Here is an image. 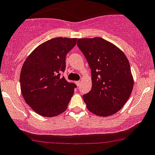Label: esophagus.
Segmentation results:
<instances>
[{"mask_svg":"<svg viewBox=\"0 0 155 155\" xmlns=\"http://www.w3.org/2000/svg\"><path fill=\"white\" fill-rule=\"evenodd\" d=\"M75 83H76V85L79 86V85H80V83H81V82H80V81H77V82H76Z\"/></svg>","mask_w":155,"mask_h":155,"instance_id":"esophagus-1","label":"esophagus"}]
</instances>
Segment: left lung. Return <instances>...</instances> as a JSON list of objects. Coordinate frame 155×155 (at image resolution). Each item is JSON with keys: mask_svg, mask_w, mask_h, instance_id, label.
<instances>
[{"mask_svg": "<svg viewBox=\"0 0 155 155\" xmlns=\"http://www.w3.org/2000/svg\"><path fill=\"white\" fill-rule=\"evenodd\" d=\"M77 45L91 70L92 88L82 96L87 108L99 117L114 114L133 90L128 58L120 48L99 37L79 38Z\"/></svg>", "mask_w": 155, "mask_h": 155, "instance_id": "obj_1", "label": "left lung"}]
</instances>
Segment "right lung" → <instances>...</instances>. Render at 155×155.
Wrapping results in <instances>:
<instances>
[{"label":"right lung","mask_w":155,"mask_h":155,"mask_svg":"<svg viewBox=\"0 0 155 155\" xmlns=\"http://www.w3.org/2000/svg\"><path fill=\"white\" fill-rule=\"evenodd\" d=\"M77 38L58 37L37 47L23 64L21 91L24 100L41 116L59 115L68 105L76 87L61 77L66 67V55L74 48Z\"/></svg>","instance_id":"right-lung-1"}]
</instances>
